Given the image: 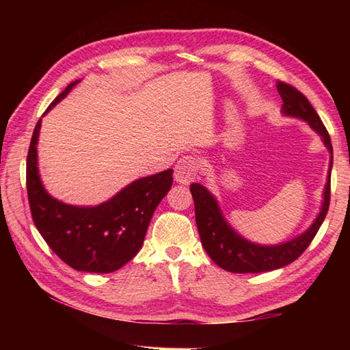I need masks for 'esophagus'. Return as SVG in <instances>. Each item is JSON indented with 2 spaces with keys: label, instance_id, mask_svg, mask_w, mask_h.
<instances>
[{
  "label": "esophagus",
  "instance_id": "34e87169",
  "mask_svg": "<svg viewBox=\"0 0 350 350\" xmlns=\"http://www.w3.org/2000/svg\"><path fill=\"white\" fill-rule=\"evenodd\" d=\"M198 168H200V162L196 156H191V154L182 156L174 167V180L182 185L191 183L196 179Z\"/></svg>",
  "mask_w": 350,
  "mask_h": 350
}]
</instances>
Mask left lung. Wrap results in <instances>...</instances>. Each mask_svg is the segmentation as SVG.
<instances>
[{
	"mask_svg": "<svg viewBox=\"0 0 350 350\" xmlns=\"http://www.w3.org/2000/svg\"><path fill=\"white\" fill-rule=\"evenodd\" d=\"M277 90L282 99V114L296 117L307 122L310 128L322 137L325 147L331 153L328 180L323 191V203L321 212L316 217L313 224L310 226L298 237L278 245H258L250 242L237 234L230 227L226 218L222 217L219 204L207 188L200 183H192L189 189L196 206V222L202 239L203 248L207 254L224 271L234 273H258L273 269H280L295 262L304 251L307 250L316 233L321 228L322 222L329 209L331 198V168H332V144L329 133L317 116L316 109L311 107L308 99L295 87L282 81L277 83Z\"/></svg>",
	"mask_w": 350,
	"mask_h": 350,
	"instance_id": "left-lung-1",
	"label": "left lung"
}]
</instances>
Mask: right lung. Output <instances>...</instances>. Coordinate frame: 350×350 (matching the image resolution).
Segmentation results:
<instances>
[{
	"label": "right lung",
	"mask_w": 350,
	"mask_h": 350,
	"mask_svg": "<svg viewBox=\"0 0 350 350\" xmlns=\"http://www.w3.org/2000/svg\"><path fill=\"white\" fill-rule=\"evenodd\" d=\"M79 81H73L48 109L64 99ZM37 122L27 156V192L34 226L49 248L77 271L109 273L120 269L143 247L148 224L161 200L173 185V170L132 182L99 206H73L51 197L37 168Z\"/></svg>",
	"instance_id": "right-lung-1"
}]
</instances>
